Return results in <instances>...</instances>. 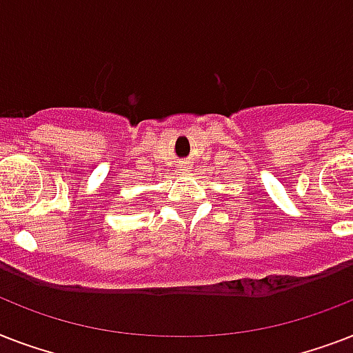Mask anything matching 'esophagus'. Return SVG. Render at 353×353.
Instances as JSON below:
<instances>
[{
    "label": "esophagus",
    "instance_id": "obj_1",
    "mask_svg": "<svg viewBox=\"0 0 353 353\" xmlns=\"http://www.w3.org/2000/svg\"><path fill=\"white\" fill-rule=\"evenodd\" d=\"M179 166H181V170H188V163H181Z\"/></svg>",
    "mask_w": 353,
    "mask_h": 353
}]
</instances>
